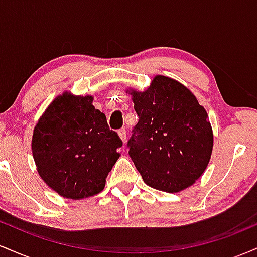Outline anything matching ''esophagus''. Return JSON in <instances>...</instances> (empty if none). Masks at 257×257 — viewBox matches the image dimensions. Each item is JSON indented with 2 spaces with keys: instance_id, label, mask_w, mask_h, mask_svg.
<instances>
[{
  "instance_id": "obj_1",
  "label": "esophagus",
  "mask_w": 257,
  "mask_h": 257,
  "mask_svg": "<svg viewBox=\"0 0 257 257\" xmlns=\"http://www.w3.org/2000/svg\"><path fill=\"white\" fill-rule=\"evenodd\" d=\"M118 135L120 138V140H122L123 144L126 143V131L125 129H120V131H118Z\"/></svg>"
}]
</instances>
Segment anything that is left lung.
Wrapping results in <instances>:
<instances>
[{"label":"left lung","mask_w":257,"mask_h":257,"mask_svg":"<svg viewBox=\"0 0 257 257\" xmlns=\"http://www.w3.org/2000/svg\"><path fill=\"white\" fill-rule=\"evenodd\" d=\"M126 91L139 116L128 141L129 156L144 182L168 193L190 187L213 152L205 108L188 88L166 76H156L145 91Z\"/></svg>","instance_id":"8db88e82"}]
</instances>
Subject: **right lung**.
I'll return each mask as SVG.
<instances>
[{"mask_svg":"<svg viewBox=\"0 0 257 257\" xmlns=\"http://www.w3.org/2000/svg\"><path fill=\"white\" fill-rule=\"evenodd\" d=\"M122 145L105 114L93 106V96L69 91L47 107L31 141L41 179L69 199H83L104 190Z\"/></svg>","mask_w":257,"mask_h":257,"instance_id":"right-lung-1","label":"right lung"}]
</instances>
